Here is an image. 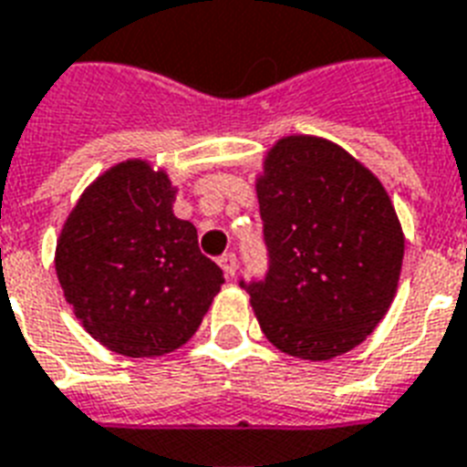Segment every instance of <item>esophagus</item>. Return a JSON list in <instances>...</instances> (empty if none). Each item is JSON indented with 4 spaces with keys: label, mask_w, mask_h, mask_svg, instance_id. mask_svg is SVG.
<instances>
[{
    "label": "esophagus",
    "mask_w": 467,
    "mask_h": 467,
    "mask_svg": "<svg viewBox=\"0 0 467 467\" xmlns=\"http://www.w3.org/2000/svg\"><path fill=\"white\" fill-rule=\"evenodd\" d=\"M219 265H222V270L226 273V277H234L236 275V267H238V260L234 253H223L222 258H219Z\"/></svg>",
    "instance_id": "esophagus-1"
}]
</instances>
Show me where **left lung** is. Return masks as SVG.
Returning a JSON list of instances; mask_svg holds the SVG:
<instances>
[{"label":"left lung","mask_w":467,"mask_h":467,"mask_svg":"<svg viewBox=\"0 0 467 467\" xmlns=\"http://www.w3.org/2000/svg\"><path fill=\"white\" fill-rule=\"evenodd\" d=\"M267 270L244 280L267 341L305 360L356 348L392 305L404 236L380 180L343 148L283 139L258 180Z\"/></svg>","instance_id":"8db88e82"}]
</instances>
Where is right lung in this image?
<instances>
[{
    "label": "right lung",
    "mask_w": 467,
    "mask_h": 467,
    "mask_svg": "<svg viewBox=\"0 0 467 467\" xmlns=\"http://www.w3.org/2000/svg\"><path fill=\"white\" fill-rule=\"evenodd\" d=\"M165 172L129 161L72 209L56 251L65 299L87 334L129 358L165 356L200 328L223 285L197 229L172 214Z\"/></svg>",
    "instance_id": "1"
}]
</instances>
